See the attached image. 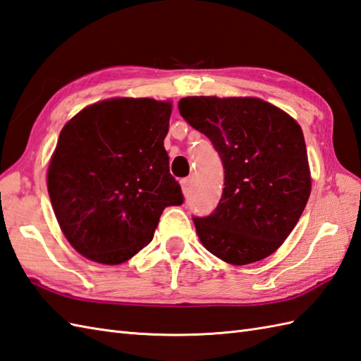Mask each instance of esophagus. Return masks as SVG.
I'll use <instances>...</instances> for the list:
<instances>
[{
	"label": "esophagus",
	"mask_w": 361,
	"mask_h": 361,
	"mask_svg": "<svg viewBox=\"0 0 361 361\" xmlns=\"http://www.w3.org/2000/svg\"><path fill=\"white\" fill-rule=\"evenodd\" d=\"M180 185H182V193L188 196L190 195V188H191V180L190 179H182L180 180Z\"/></svg>",
	"instance_id": "1"
}]
</instances>
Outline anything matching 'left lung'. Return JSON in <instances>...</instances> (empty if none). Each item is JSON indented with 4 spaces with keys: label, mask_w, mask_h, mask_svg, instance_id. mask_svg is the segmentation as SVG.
I'll return each instance as SVG.
<instances>
[{
    "label": "left lung",
    "mask_w": 361,
    "mask_h": 361,
    "mask_svg": "<svg viewBox=\"0 0 361 361\" xmlns=\"http://www.w3.org/2000/svg\"><path fill=\"white\" fill-rule=\"evenodd\" d=\"M179 113L210 139L224 165L218 207L193 218L201 243L235 266L267 258L290 235L310 196L300 125L255 97H185Z\"/></svg>",
    "instance_id": "obj_1"
}]
</instances>
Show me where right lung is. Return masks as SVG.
Here are the masks:
<instances>
[{"label": "right lung", "instance_id": "1", "mask_svg": "<svg viewBox=\"0 0 361 361\" xmlns=\"http://www.w3.org/2000/svg\"><path fill=\"white\" fill-rule=\"evenodd\" d=\"M171 103L109 99L63 126L47 168L60 228L85 258L122 264L148 245L165 207L182 205L164 139Z\"/></svg>", "mask_w": 361, "mask_h": 361}]
</instances>
